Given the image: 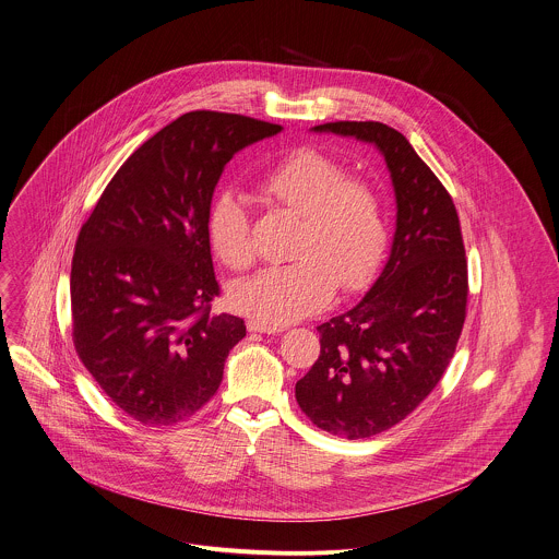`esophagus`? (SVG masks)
<instances>
[{
	"label": "esophagus",
	"instance_id": "esophagus-1",
	"mask_svg": "<svg viewBox=\"0 0 559 559\" xmlns=\"http://www.w3.org/2000/svg\"><path fill=\"white\" fill-rule=\"evenodd\" d=\"M247 328H249L250 332H259V334H276V332H283V325H274V323L259 321V319H249Z\"/></svg>",
	"mask_w": 559,
	"mask_h": 559
}]
</instances>
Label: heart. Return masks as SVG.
<instances>
[{"mask_svg": "<svg viewBox=\"0 0 559 559\" xmlns=\"http://www.w3.org/2000/svg\"><path fill=\"white\" fill-rule=\"evenodd\" d=\"M257 190L267 203L298 214L294 259L234 283V309L274 325L289 323L323 309L336 287L360 292L371 283L388 249V221L369 180L347 176L338 158L302 145L276 160ZM207 236L227 267L252 265L249 210L238 192L225 190L212 201Z\"/></svg>", "mask_w": 559, "mask_h": 559, "instance_id": "obj_1", "label": "heart"}]
</instances>
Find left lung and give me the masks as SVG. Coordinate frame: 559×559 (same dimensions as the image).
<instances>
[{"instance_id": "obj_1", "label": "left lung", "mask_w": 559, "mask_h": 559, "mask_svg": "<svg viewBox=\"0 0 559 559\" xmlns=\"http://www.w3.org/2000/svg\"><path fill=\"white\" fill-rule=\"evenodd\" d=\"M372 143L390 171L396 231L367 296L317 328L321 352L296 383L321 431L365 439L405 420L450 365L467 307V259L452 197L412 143L381 122H328Z\"/></svg>"}]
</instances>
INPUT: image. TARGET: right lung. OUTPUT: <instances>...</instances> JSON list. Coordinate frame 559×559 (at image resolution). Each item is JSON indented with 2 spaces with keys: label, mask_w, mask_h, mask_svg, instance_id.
<instances>
[{
  "label": "right lung",
  "mask_w": 559,
  "mask_h": 559,
  "mask_svg": "<svg viewBox=\"0 0 559 559\" xmlns=\"http://www.w3.org/2000/svg\"><path fill=\"white\" fill-rule=\"evenodd\" d=\"M283 128L192 111L136 147L83 223L70 270L72 341L132 420L169 427L218 390L245 319L218 296L207 212L236 152Z\"/></svg>",
  "instance_id": "obj_1"
}]
</instances>
